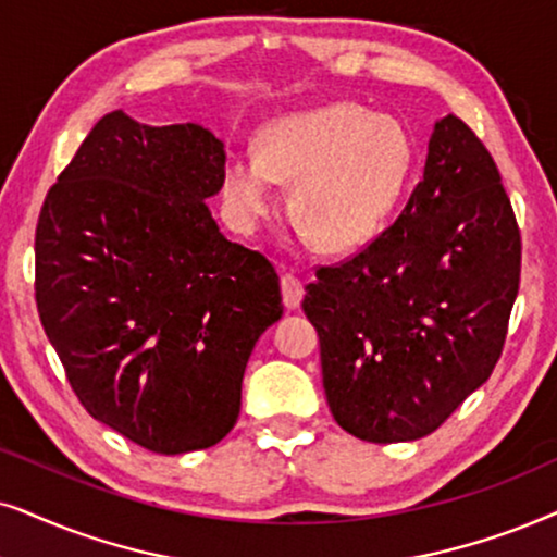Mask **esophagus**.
Wrapping results in <instances>:
<instances>
[{"label":"esophagus","mask_w":557,"mask_h":557,"mask_svg":"<svg viewBox=\"0 0 557 557\" xmlns=\"http://www.w3.org/2000/svg\"><path fill=\"white\" fill-rule=\"evenodd\" d=\"M280 287H283V302L285 308H298L302 295H306V290H302V283L300 277H295L293 272H285L283 277H280Z\"/></svg>","instance_id":"34e87169"}]
</instances>
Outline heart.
I'll return each instance as SVG.
<instances>
[{"label":"heart","instance_id":"1","mask_svg":"<svg viewBox=\"0 0 557 557\" xmlns=\"http://www.w3.org/2000/svg\"><path fill=\"white\" fill-rule=\"evenodd\" d=\"M414 139L399 119L356 103H329L272 122L259 152L228 154L224 198L242 224L274 206V181L293 183L290 211L323 249L372 239L403 201L414 170Z\"/></svg>","mask_w":557,"mask_h":557}]
</instances>
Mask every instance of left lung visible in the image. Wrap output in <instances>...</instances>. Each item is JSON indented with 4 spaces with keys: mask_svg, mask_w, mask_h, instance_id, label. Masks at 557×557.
<instances>
[{
    "mask_svg": "<svg viewBox=\"0 0 557 557\" xmlns=\"http://www.w3.org/2000/svg\"><path fill=\"white\" fill-rule=\"evenodd\" d=\"M520 270L522 236L496 162L448 114L395 224L306 285L338 425L369 443L438 430L494 372Z\"/></svg>",
    "mask_w": 557,
    "mask_h": 557,
    "instance_id": "obj_1",
    "label": "left lung"
}]
</instances>
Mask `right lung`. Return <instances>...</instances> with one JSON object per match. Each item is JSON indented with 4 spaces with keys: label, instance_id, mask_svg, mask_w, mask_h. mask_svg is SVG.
Wrapping results in <instances>:
<instances>
[{
    "label": "right lung",
    "instance_id": "right-lung-1",
    "mask_svg": "<svg viewBox=\"0 0 557 557\" xmlns=\"http://www.w3.org/2000/svg\"><path fill=\"white\" fill-rule=\"evenodd\" d=\"M224 168V143L201 124L111 111L37 219L35 302L71 389L152 454L224 438L251 348L283 315L270 259L228 242L206 206Z\"/></svg>",
    "mask_w": 557,
    "mask_h": 557
}]
</instances>
